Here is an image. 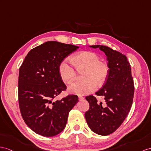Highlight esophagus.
I'll return each mask as SVG.
<instances>
[{
	"label": "esophagus",
	"mask_w": 151,
	"mask_h": 151,
	"mask_svg": "<svg viewBox=\"0 0 151 151\" xmlns=\"http://www.w3.org/2000/svg\"><path fill=\"white\" fill-rule=\"evenodd\" d=\"M78 98H79V101H82V100H83V99H84V97H82V96H79Z\"/></svg>",
	"instance_id": "obj_1"
}]
</instances>
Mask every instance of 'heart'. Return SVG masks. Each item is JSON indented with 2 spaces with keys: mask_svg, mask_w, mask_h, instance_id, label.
<instances>
[{
  "mask_svg": "<svg viewBox=\"0 0 151 151\" xmlns=\"http://www.w3.org/2000/svg\"><path fill=\"white\" fill-rule=\"evenodd\" d=\"M72 61L77 68H86L83 80H77L68 87L69 93L84 95L96 90L97 84H102L107 78L108 67L100 61L99 55L91 51H82L73 55ZM59 73L65 83H70L76 76V70L72 64L65 60L59 66Z\"/></svg>",
  "mask_w": 151,
  "mask_h": 151,
  "instance_id": "obj_1",
  "label": "heart"
}]
</instances>
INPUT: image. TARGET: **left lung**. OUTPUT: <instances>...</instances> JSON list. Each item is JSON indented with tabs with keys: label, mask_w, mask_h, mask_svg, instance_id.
<instances>
[{
	"label": "left lung",
	"mask_w": 151,
	"mask_h": 151,
	"mask_svg": "<svg viewBox=\"0 0 151 151\" xmlns=\"http://www.w3.org/2000/svg\"><path fill=\"white\" fill-rule=\"evenodd\" d=\"M107 56L108 73L104 86L97 95L104 97L106 106L98 104L93 95L86 97L90 109L85 113V119L90 129L99 135H108L118 129L130 111L134 97V83L131 65L127 57L108 47L97 45Z\"/></svg>",
	"instance_id": "1"
}]
</instances>
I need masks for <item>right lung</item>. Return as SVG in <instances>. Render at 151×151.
Segmentation results:
<instances>
[{
    "label": "right lung",
    "mask_w": 151,
    "mask_h": 151,
    "mask_svg": "<svg viewBox=\"0 0 151 151\" xmlns=\"http://www.w3.org/2000/svg\"><path fill=\"white\" fill-rule=\"evenodd\" d=\"M78 46L49 41L29 51L19 69L18 102L27 126L43 137H54L65 128L70 111L78 97L54 98L67 88L59 73V66Z\"/></svg>",
    "instance_id": "obj_1"
}]
</instances>
